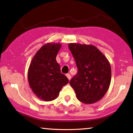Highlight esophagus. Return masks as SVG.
Here are the masks:
<instances>
[{"instance_id": "34e87169", "label": "esophagus", "mask_w": 133, "mask_h": 133, "mask_svg": "<svg viewBox=\"0 0 133 133\" xmlns=\"http://www.w3.org/2000/svg\"><path fill=\"white\" fill-rule=\"evenodd\" d=\"M66 77H67V78H68V80H70V79H71V75H70V74H66Z\"/></svg>"}]
</instances>
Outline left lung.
Here are the masks:
<instances>
[{
	"label": "left lung",
	"mask_w": 133,
	"mask_h": 133,
	"mask_svg": "<svg viewBox=\"0 0 133 133\" xmlns=\"http://www.w3.org/2000/svg\"><path fill=\"white\" fill-rule=\"evenodd\" d=\"M68 48L78 69L70 82L76 97L87 104L100 101L111 83V67L108 59L92 44L70 43Z\"/></svg>",
	"instance_id": "obj_1"
}]
</instances>
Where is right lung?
Here are the masks:
<instances>
[{
    "label": "right lung",
    "mask_w": 133,
    "mask_h": 133,
    "mask_svg": "<svg viewBox=\"0 0 133 133\" xmlns=\"http://www.w3.org/2000/svg\"><path fill=\"white\" fill-rule=\"evenodd\" d=\"M61 47L58 43L44 44L34 56L28 69V82L32 91L39 99L46 102L56 99L63 87L68 83L56 60Z\"/></svg>",
    "instance_id": "obj_1"
}]
</instances>
